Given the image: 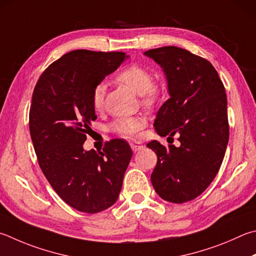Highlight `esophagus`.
<instances>
[{"label": "esophagus", "mask_w": 256, "mask_h": 256, "mask_svg": "<svg viewBox=\"0 0 256 256\" xmlns=\"http://www.w3.org/2000/svg\"><path fill=\"white\" fill-rule=\"evenodd\" d=\"M130 146H131V148L134 152H138V151H140L143 148L142 144L138 143V142H131V143H130Z\"/></svg>", "instance_id": "obj_1"}]
</instances>
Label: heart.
<instances>
[{"mask_svg":"<svg viewBox=\"0 0 256 256\" xmlns=\"http://www.w3.org/2000/svg\"><path fill=\"white\" fill-rule=\"evenodd\" d=\"M115 80L128 86L133 92L140 95L143 105H154L161 96V90L156 84L152 82L150 72L138 64H128L122 70H120L115 76ZM105 86L98 84L92 90V105L96 110H100L104 106ZM146 125V120L141 116H125L114 120L110 125L112 132L120 136H134Z\"/></svg>","mask_w":256,"mask_h":256,"instance_id":"1","label":"heart"}]
</instances>
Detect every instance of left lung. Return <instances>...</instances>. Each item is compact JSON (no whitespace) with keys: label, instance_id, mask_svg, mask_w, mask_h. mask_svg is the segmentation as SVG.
<instances>
[{"label":"left lung","instance_id":"8db88e82","mask_svg":"<svg viewBox=\"0 0 256 256\" xmlns=\"http://www.w3.org/2000/svg\"><path fill=\"white\" fill-rule=\"evenodd\" d=\"M144 54L164 69L170 95L153 125L160 136L178 134L180 142L146 144L158 156L151 182L166 202H190L212 184L224 159L230 138L225 87L212 64L188 50L169 46Z\"/></svg>","mask_w":256,"mask_h":256}]
</instances>
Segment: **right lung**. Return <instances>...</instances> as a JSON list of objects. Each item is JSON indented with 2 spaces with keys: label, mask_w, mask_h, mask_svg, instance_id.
<instances>
[{
  "label": "right lung",
  "mask_w": 256,
  "mask_h": 256,
  "mask_svg": "<svg viewBox=\"0 0 256 256\" xmlns=\"http://www.w3.org/2000/svg\"><path fill=\"white\" fill-rule=\"evenodd\" d=\"M126 58L124 52L70 51L41 74L32 94L29 128L40 168L58 196L82 212L114 205L132 158L120 138L106 143L103 152L82 148L97 118L92 90Z\"/></svg>",
  "instance_id": "add662e5"
}]
</instances>
